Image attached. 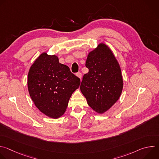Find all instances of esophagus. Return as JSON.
Segmentation results:
<instances>
[{"mask_svg": "<svg viewBox=\"0 0 159 159\" xmlns=\"http://www.w3.org/2000/svg\"><path fill=\"white\" fill-rule=\"evenodd\" d=\"M76 75L80 79H82V74L80 73V72H78V73H77L76 74Z\"/></svg>", "mask_w": 159, "mask_h": 159, "instance_id": "obj_1", "label": "esophagus"}]
</instances>
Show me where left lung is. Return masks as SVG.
Instances as JSON below:
<instances>
[{
  "label": "left lung",
  "instance_id": "left-lung-1",
  "mask_svg": "<svg viewBox=\"0 0 159 159\" xmlns=\"http://www.w3.org/2000/svg\"><path fill=\"white\" fill-rule=\"evenodd\" d=\"M89 72L80 87L89 106L99 114L119 99L123 87L121 68L111 50L104 43L89 53L85 63Z\"/></svg>",
  "mask_w": 159,
  "mask_h": 159
}]
</instances>
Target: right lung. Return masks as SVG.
<instances>
[{
    "instance_id": "obj_1",
    "label": "right lung",
    "mask_w": 159,
    "mask_h": 159,
    "mask_svg": "<svg viewBox=\"0 0 159 159\" xmlns=\"http://www.w3.org/2000/svg\"><path fill=\"white\" fill-rule=\"evenodd\" d=\"M80 84V79L69 66L59 63L55 55L46 52L36 59L28 72V87L32 101L44 115L53 119L64 114Z\"/></svg>"
}]
</instances>
